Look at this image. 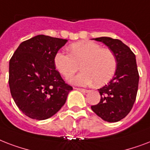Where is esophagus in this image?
Instances as JSON below:
<instances>
[{
  "label": "esophagus",
  "mask_w": 150,
  "mask_h": 150,
  "mask_svg": "<svg viewBox=\"0 0 150 150\" xmlns=\"http://www.w3.org/2000/svg\"><path fill=\"white\" fill-rule=\"evenodd\" d=\"M75 89H76V90H78V91H82V92H83V93H87V92H88V90H87V89H83V88H75Z\"/></svg>",
  "instance_id": "obj_1"
}]
</instances>
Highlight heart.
Here are the masks:
<instances>
[{"mask_svg": "<svg viewBox=\"0 0 150 150\" xmlns=\"http://www.w3.org/2000/svg\"><path fill=\"white\" fill-rule=\"evenodd\" d=\"M69 54L58 52L54 55L55 68L66 78L79 69L83 71L70 80L73 83L85 86L95 82L97 86L108 83L114 76L117 60L112 50L103 48L90 40H82L69 45Z\"/></svg>", "mask_w": 150, "mask_h": 150, "instance_id": "1", "label": "heart"}]
</instances>
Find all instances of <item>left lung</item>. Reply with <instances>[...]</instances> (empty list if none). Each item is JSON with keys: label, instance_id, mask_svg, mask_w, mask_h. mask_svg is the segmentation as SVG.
I'll return each mask as SVG.
<instances>
[{"label": "left lung", "instance_id": "left-lung-1", "mask_svg": "<svg viewBox=\"0 0 150 150\" xmlns=\"http://www.w3.org/2000/svg\"><path fill=\"white\" fill-rule=\"evenodd\" d=\"M94 40L105 44L112 50L117 60L113 78L98 89L101 99L91 110L107 122H117L132 110L136 99L139 75L135 55L121 40L107 37Z\"/></svg>", "mask_w": 150, "mask_h": 150}]
</instances>
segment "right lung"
Wrapping results in <instances>:
<instances>
[{"instance_id": "1", "label": "right lung", "mask_w": 150, "mask_h": 150, "mask_svg": "<svg viewBox=\"0 0 150 150\" xmlns=\"http://www.w3.org/2000/svg\"><path fill=\"white\" fill-rule=\"evenodd\" d=\"M67 40L38 35L23 41L9 61V88L16 105L32 119L52 117L73 90L55 69L54 59Z\"/></svg>"}]
</instances>
